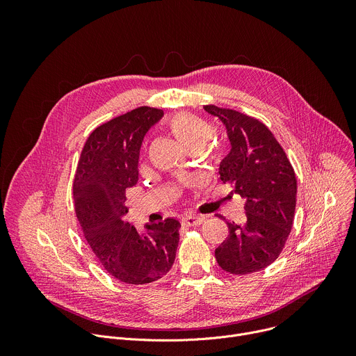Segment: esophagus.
<instances>
[{
  "instance_id": "esophagus-1",
  "label": "esophagus",
  "mask_w": 356,
  "mask_h": 356,
  "mask_svg": "<svg viewBox=\"0 0 356 356\" xmlns=\"http://www.w3.org/2000/svg\"><path fill=\"white\" fill-rule=\"evenodd\" d=\"M204 220H206L204 216L190 214V216H186V217L181 220V224L186 225V227H197V225H200Z\"/></svg>"
}]
</instances>
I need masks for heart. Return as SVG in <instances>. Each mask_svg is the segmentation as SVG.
Listing matches in <instances>:
<instances>
[{
	"label": "heart",
	"instance_id": "obj_1",
	"mask_svg": "<svg viewBox=\"0 0 356 356\" xmlns=\"http://www.w3.org/2000/svg\"><path fill=\"white\" fill-rule=\"evenodd\" d=\"M169 128L188 150L201 149L214 135V128L209 121L190 113L176 114L169 121Z\"/></svg>",
	"mask_w": 356,
	"mask_h": 356
}]
</instances>
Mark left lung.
I'll return each instance as SVG.
<instances>
[{
	"label": "left lung",
	"instance_id": "left-lung-1",
	"mask_svg": "<svg viewBox=\"0 0 356 356\" xmlns=\"http://www.w3.org/2000/svg\"><path fill=\"white\" fill-rule=\"evenodd\" d=\"M227 128L231 152L220 165L224 184L245 200V221L227 222L229 235L216 249L220 268L249 275L272 265L293 227L297 180L283 147L259 120L239 111L204 106Z\"/></svg>",
	"mask_w": 356,
	"mask_h": 356
}]
</instances>
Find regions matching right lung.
<instances>
[{
	"mask_svg": "<svg viewBox=\"0 0 356 356\" xmlns=\"http://www.w3.org/2000/svg\"><path fill=\"white\" fill-rule=\"evenodd\" d=\"M162 115V110L143 106L97 127L83 146L74 175V211L84 238L104 269L127 284L163 277L179 245L180 222L175 218L146 224L142 235L124 218L125 191L138 181L143 136Z\"/></svg>",
	"mask_w": 356,
	"mask_h": 356,
	"instance_id": "obj_1",
	"label": "right lung"
}]
</instances>
